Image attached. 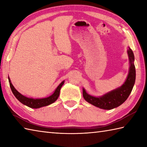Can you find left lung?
<instances>
[{"label":"left lung","instance_id":"obj_1","mask_svg":"<svg viewBox=\"0 0 147 147\" xmlns=\"http://www.w3.org/2000/svg\"><path fill=\"white\" fill-rule=\"evenodd\" d=\"M127 54L129 59L130 67L128 76L123 85L119 88L106 93L104 96L100 97H95L88 95L83 88V95L86 101L100 109L111 110L117 107L126 100L132 91L136 79L135 66L133 63L135 57L132 50L130 48L127 51Z\"/></svg>","mask_w":147,"mask_h":147}]
</instances>
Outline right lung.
<instances>
[{"label": "right lung", "instance_id": "right-lung-1", "mask_svg": "<svg viewBox=\"0 0 147 147\" xmlns=\"http://www.w3.org/2000/svg\"><path fill=\"white\" fill-rule=\"evenodd\" d=\"M8 79L9 85H10L12 92L13 93V94L16 96V98L23 104L25 105L30 108L33 109H38L42 107H44V106L49 105L57 100V99L58 98L59 96V93H60V90L64 83V81H63V82L57 86V88L55 90L54 93H53L52 95L49 96V97L34 99L32 98H28L26 96L21 95L20 92H18L17 90L15 89L14 86L12 85L10 78H8Z\"/></svg>", "mask_w": 147, "mask_h": 147}]
</instances>
